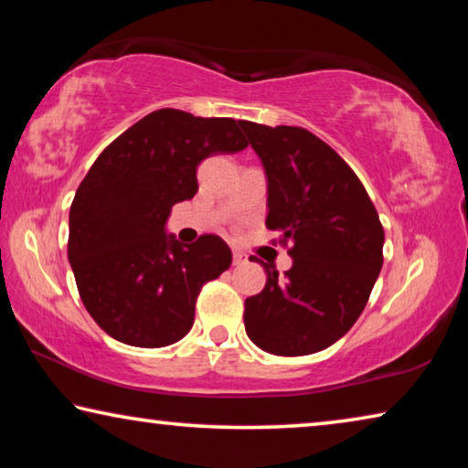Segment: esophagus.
<instances>
[{"label": "esophagus", "instance_id": "34e87169", "mask_svg": "<svg viewBox=\"0 0 468 468\" xmlns=\"http://www.w3.org/2000/svg\"><path fill=\"white\" fill-rule=\"evenodd\" d=\"M248 262V256L243 251H233V266H241Z\"/></svg>", "mask_w": 468, "mask_h": 468}]
</instances>
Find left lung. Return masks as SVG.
I'll return each mask as SVG.
<instances>
[{
	"label": "left lung",
	"mask_w": 468,
	"mask_h": 468,
	"mask_svg": "<svg viewBox=\"0 0 468 468\" xmlns=\"http://www.w3.org/2000/svg\"><path fill=\"white\" fill-rule=\"evenodd\" d=\"M268 179L266 227L291 243L282 276L245 299V332L282 357L335 345L366 307L382 271L384 229L355 171L312 132L239 122Z\"/></svg>",
	"instance_id": "8db88e82"
}]
</instances>
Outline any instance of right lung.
<instances>
[{
  "mask_svg": "<svg viewBox=\"0 0 468 468\" xmlns=\"http://www.w3.org/2000/svg\"><path fill=\"white\" fill-rule=\"evenodd\" d=\"M245 146L231 117L158 109L99 154L69 208L68 258L84 307L109 336L158 348L187 335L202 284L233 256L218 235L184 245L165 225L173 206L196 196L204 158Z\"/></svg>",
  "mask_w": 468,
  "mask_h": 468,
  "instance_id": "obj_1",
  "label": "right lung"
}]
</instances>
